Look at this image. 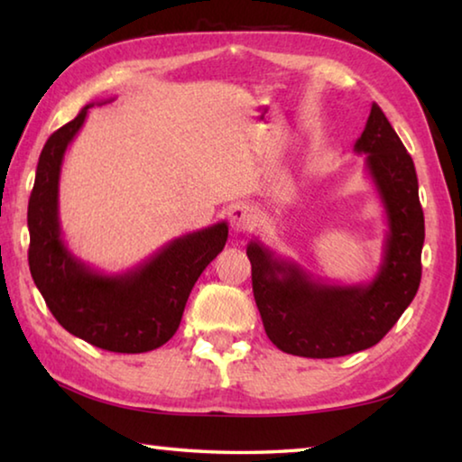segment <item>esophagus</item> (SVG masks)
Returning a JSON list of instances; mask_svg holds the SVG:
<instances>
[{
	"label": "esophagus",
	"mask_w": 462,
	"mask_h": 462,
	"mask_svg": "<svg viewBox=\"0 0 462 462\" xmlns=\"http://www.w3.org/2000/svg\"><path fill=\"white\" fill-rule=\"evenodd\" d=\"M256 216L253 212V208L246 206V203H236L230 209V226L236 234H245L248 230L254 228Z\"/></svg>",
	"instance_id": "34e87169"
}]
</instances>
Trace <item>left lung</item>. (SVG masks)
Wrapping results in <instances>:
<instances>
[{
    "mask_svg": "<svg viewBox=\"0 0 462 462\" xmlns=\"http://www.w3.org/2000/svg\"><path fill=\"white\" fill-rule=\"evenodd\" d=\"M355 152L387 216L377 275L369 283L336 285L314 279L261 240H250L253 293L264 332L279 350L306 358H334L371 348L385 336L418 293L424 246V212L411 156L377 104Z\"/></svg>",
    "mask_w": 462,
    "mask_h": 462,
    "instance_id": "8db88e82",
    "label": "left lung"
}]
</instances>
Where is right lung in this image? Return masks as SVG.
Returning a JSON list of instances; mask_svg holds the SVG:
<instances>
[{
  "instance_id": "add662e5",
  "label": "right lung",
  "mask_w": 462,
  "mask_h": 462,
  "mask_svg": "<svg viewBox=\"0 0 462 462\" xmlns=\"http://www.w3.org/2000/svg\"><path fill=\"white\" fill-rule=\"evenodd\" d=\"M89 107L51 134L38 159L28 201L30 273L67 332L109 353H148L173 338L195 281L228 240V224L183 234L118 275L77 259L62 240L59 181L62 159Z\"/></svg>"
}]
</instances>
